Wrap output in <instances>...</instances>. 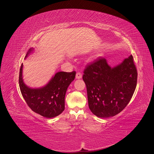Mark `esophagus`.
<instances>
[{"mask_svg": "<svg viewBox=\"0 0 154 154\" xmlns=\"http://www.w3.org/2000/svg\"><path fill=\"white\" fill-rule=\"evenodd\" d=\"M82 78V75L81 73L80 72H77L76 74V75H75V79H80Z\"/></svg>", "mask_w": 154, "mask_h": 154, "instance_id": "34e87169", "label": "esophagus"}]
</instances>
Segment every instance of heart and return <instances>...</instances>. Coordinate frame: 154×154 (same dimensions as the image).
I'll list each match as a JSON object with an SVG mask.
<instances>
[{"mask_svg": "<svg viewBox=\"0 0 154 154\" xmlns=\"http://www.w3.org/2000/svg\"><path fill=\"white\" fill-rule=\"evenodd\" d=\"M101 54H98L97 56V57H99V56H101Z\"/></svg>", "mask_w": 154, "mask_h": 154, "instance_id": "b5f03b06", "label": "heart"}]
</instances>
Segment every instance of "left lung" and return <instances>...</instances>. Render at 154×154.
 Masks as SVG:
<instances>
[{
  "label": "left lung",
  "instance_id": "obj_1",
  "mask_svg": "<svg viewBox=\"0 0 154 154\" xmlns=\"http://www.w3.org/2000/svg\"><path fill=\"white\" fill-rule=\"evenodd\" d=\"M89 107L98 118L112 117L122 111L135 91L137 71L130 55L114 67L100 57L83 72Z\"/></svg>",
  "mask_w": 154,
  "mask_h": 154
}]
</instances>
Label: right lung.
<instances>
[{
  "instance_id": "add662e5",
  "label": "right lung",
  "mask_w": 154,
  "mask_h": 154,
  "mask_svg": "<svg viewBox=\"0 0 154 154\" xmlns=\"http://www.w3.org/2000/svg\"><path fill=\"white\" fill-rule=\"evenodd\" d=\"M33 50V48H30L24 59ZM75 77L74 71L71 72H57L44 86L33 89L23 82L22 63L19 74V86L23 97L32 111L45 118H52L64 110L66 92Z\"/></svg>"
}]
</instances>
